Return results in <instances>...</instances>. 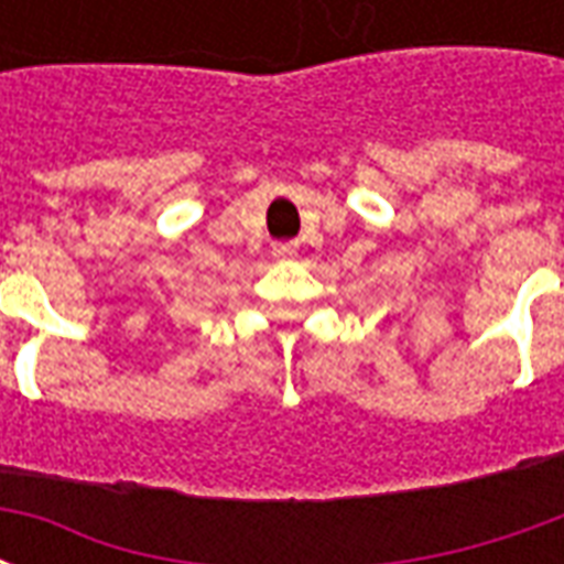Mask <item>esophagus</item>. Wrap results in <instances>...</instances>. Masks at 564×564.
I'll use <instances>...</instances> for the list:
<instances>
[{
	"instance_id": "34e87169",
	"label": "esophagus",
	"mask_w": 564,
	"mask_h": 564,
	"mask_svg": "<svg viewBox=\"0 0 564 564\" xmlns=\"http://www.w3.org/2000/svg\"><path fill=\"white\" fill-rule=\"evenodd\" d=\"M295 250H299V241H274L271 245V253L278 259H293Z\"/></svg>"
}]
</instances>
